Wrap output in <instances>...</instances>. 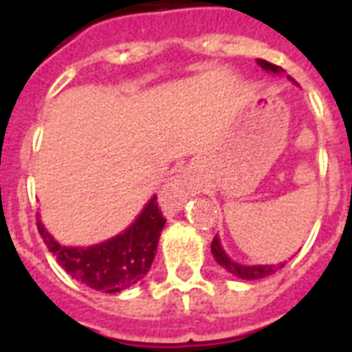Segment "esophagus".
Segmentation results:
<instances>
[{
  "instance_id": "1",
  "label": "esophagus",
  "mask_w": 352,
  "mask_h": 352,
  "mask_svg": "<svg viewBox=\"0 0 352 352\" xmlns=\"http://www.w3.org/2000/svg\"><path fill=\"white\" fill-rule=\"evenodd\" d=\"M192 193V177L188 173V170H181L177 175L170 179V182L166 184L162 197L171 204V206H179Z\"/></svg>"
}]
</instances>
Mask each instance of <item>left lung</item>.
Listing matches in <instances>:
<instances>
[{
	"mask_svg": "<svg viewBox=\"0 0 352 352\" xmlns=\"http://www.w3.org/2000/svg\"><path fill=\"white\" fill-rule=\"evenodd\" d=\"M257 63L261 65V69L268 71V73H276V74L283 73V69L279 67V65H274V63L267 62V60H257ZM212 254H214L215 261L219 263L221 267L226 268L228 272L234 274V276H237V278L241 279L267 278V276L278 272L279 268L285 267V263H281V265H250V267H248V265H241V263L232 261L230 257L226 256V252L223 250V246H221V241L217 235H215L214 241H212Z\"/></svg>",
	"mask_w": 352,
	"mask_h": 352,
	"instance_id": "obj_1",
	"label": "left lung"
}]
</instances>
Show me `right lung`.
I'll list each match as a JSON object with an SVG mask.
<instances>
[{"instance_id": "obj_1", "label": "right lung", "mask_w": 352, "mask_h": 352, "mask_svg": "<svg viewBox=\"0 0 352 352\" xmlns=\"http://www.w3.org/2000/svg\"><path fill=\"white\" fill-rule=\"evenodd\" d=\"M164 225V215L159 208L157 195H153L127 230L100 245L85 248L60 245L40 219L38 232L49 252L54 254L71 278L93 290L113 294L133 287L149 272Z\"/></svg>"}]
</instances>
